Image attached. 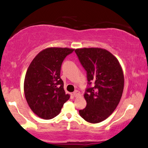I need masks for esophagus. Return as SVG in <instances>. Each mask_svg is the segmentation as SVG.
Returning a JSON list of instances; mask_svg holds the SVG:
<instances>
[{"label": "esophagus", "mask_w": 148, "mask_h": 148, "mask_svg": "<svg viewBox=\"0 0 148 148\" xmlns=\"http://www.w3.org/2000/svg\"><path fill=\"white\" fill-rule=\"evenodd\" d=\"M80 92L79 91V90H75V92H73V95L75 97H78L80 96Z\"/></svg>", "instance_id": "esophagus-1"}]
</instances>
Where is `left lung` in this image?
I'll return each mask as SVG.
<instances>
[{
  "label": "left lung",
  "mask_w": 148,
  "mask_h": 148,
  "mask_svg": "<svg viewBox=\"0 0 148 148\" xmlns=\"http://www.w3.org/2000/svg\"><path fill=\"white\" fill-rule=\"evenodd\" d=\"M75 53L87 71L88 84L84 97L87 106L79 114L90 123L103 121L112 114L121 99L124 77L119 60L110 51L99 47L76 49Z\"/></svg>",
  "instance_id": "1"
}]
</instances>
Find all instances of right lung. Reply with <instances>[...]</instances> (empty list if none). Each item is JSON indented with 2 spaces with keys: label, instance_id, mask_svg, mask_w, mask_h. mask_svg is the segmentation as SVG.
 <instances>
[{
  "label": "right lung",
  "instance_id": "right-lung-1",
  "mask_svg": "<svg viewBox=\"0 0 148 148\" xmlns=\"http://www.w3.org/2000/svg\"><path fill=\"white\" fill-rule=\"evenodd\" d=\"M73 51L67 47H48L29 65L24 83L25 97L31 110L41 119L56 117L70 98L63 88L60 72L63 61Z\"/></svg>",
  "mask_w": 148,
  "mask_h": 148
}]
</instances>
